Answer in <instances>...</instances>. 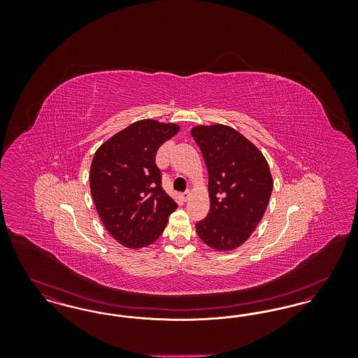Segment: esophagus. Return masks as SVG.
I'll return each instance as SVG.
<instances>
[{
	"label": "esophagus",
	"instance_id": "34e87169",
	"mask_svg": "<svg viewBox=\"0 0 358 358\" xmlns=\"http://www.w3.org/2000/svg\"><path fill=\"white\" fill-rule=\"evenodd\" d=\"M189 197H190V192H189V190H187V192H182V193H181V199H182L184 201H187V200H189Z\"/></svg>",
	"mask_w": 358,
	"mask_h": 358
}]
</instances>
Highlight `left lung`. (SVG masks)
Wrapping results in <instances>:
<instances>
[{"label":"left lung","mask_w":358,"mask_h":358,"mask_svg":"<svg viewBox=\"0 0 358 358\" xmlns=\"http://www.w3.org/2000/svg\"><path fill=\"white\" fill-rule=\"evenodd\" d=\"M190 134L209 176L210 208L196 224L197 235L213 250H235L251 236L267 209L273 187L268 164L252 142L229 126L200 124Z\"/></svg>","instance_id":"obj_1"}]
</instances>
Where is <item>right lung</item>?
Instances as JSON below:
<instances>
[{
  "mask_svg": "<svg viewBox=\"0 0 358 358\" xmlns=\"http://www.w3.org/2000/svg\"><path fill=\"white\" fill-rule=\"evenodd\" d=\"M178 124L138 120L107 139L94 155L90 187L108 234L127 248H142L164 232L177 204L162 189L158 148Z\"/></svg>",
  "mask_w": 358,
  "mask_h": 358,
  "instance_id": "1",
  "label": "right lung"
}]
</instances>
